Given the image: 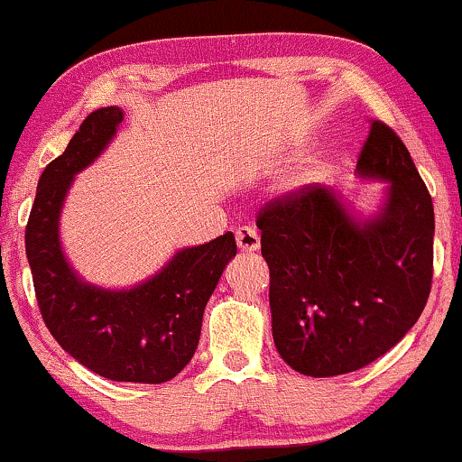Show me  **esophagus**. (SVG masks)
Listing matches in <instances>:
<instances>
[{
    "instance_id": "obj_1",
    "label": "esophagus",
    "mask_w": 462,
    "mask_h": 462,
    "mask_svg": "<svg viewBox=\"0 0 462 462\" xmlns=\"http://www.w3.org/2000/svg\"><path fill=\"white\" fill-rule=\"evenodd\" d=\"M236 242L242 253H256L261 248V237L253 226H239L236 231Z\"/></svg>"
}]
</instances>
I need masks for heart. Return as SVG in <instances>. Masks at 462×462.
I'll return each mask as SVG.
<instances>
[{
    "label": "heart",
    "mask_w": 462,
    "mask_h": 462,
    "mask_svg": "<svg viewBox=\"0 0 462 462\" xmlns=\"http://www.w3.org/2000/svg\"><path fill=\"white\" fill-rule=\"evenodd\" d=\"M316 178V171H297L289 178V189H301Z\"/></svg>",
    "instance_id": "1"
}]
</instances>
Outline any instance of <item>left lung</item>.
<instances>
[{
	"instance_id": "obj_1",
	"label": "left lung",
	"mask_w": 462,
	"mask_h": 462,
	"mask_svg": "<svg viewBox=\"0 0 462 462\" xmlns=\"http://www.w3.org/2000/svg\"><path fill=\"white\" fill-rule=\"evenodd\" d=\"M356 170L388 182L375 218L358 223L322 184L275 197L256 218L275 348L303 375L384 356L420 319L433 282V199L386 123L371 121Z\"/></svg>"
}]
</instances>
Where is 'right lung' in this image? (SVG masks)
Here are the masks:
<instances>
[{
  "label": "right lung",
  "mask_w": 462,
  "mask_h": 462,
  "mask_svg": "<svg viewBox=\"0 0 462 462\" xmlns=\"http://www.w3.org/2000/svg\"><path fill=\"white\" fill-rule=\"evenodd\" d=\"M121 121V107L91 112L61 157L46 165L25 250L42 319L65 352L107 380L161 384L193 358L203 310L237 245L226 231L180 250L157 275L129 291H106L78 278L59 242V214L71 180L99 157Z\"/></svg>",
  "instance_id": "obj_1"
}]
</instances>
